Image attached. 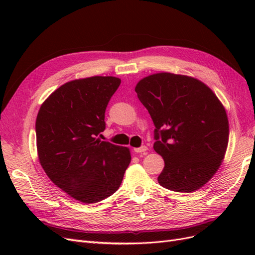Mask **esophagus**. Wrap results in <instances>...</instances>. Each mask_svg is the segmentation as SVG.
<instances>
[{
	"mask_svg": "<svg viewBox=\"0 0 255 255\" xmlns=\"http://www.w3.org/2000/svg\"><path fill=\"white\" fill-rule=\"evenodd\" d=\"M146 150H148V146H146V145H141V146H139V148L134 149V151L136 153H144Z\"/></svg>",
	"mask_w": 255,
	"mask_h": 255,
	"instance_id": "1",
	"label": "esophagus"
}]
</instances>
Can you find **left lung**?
<instances>
[{"label":"left lung","mask_w":255,"mask_h":255,"mask_svg":"<svg viewBox=\"0 0 255 255\" xmlns=\"http://www.w3.org/2000/svg\"><path fill=\"white\" fill-rule=\"evenodd\" d=\"M135 91L153 120V148L164 158L157 180L177 192L201 188L218 170L229 142L225 107L204 83L169 72L145 76Z\"/></svg>","instance_id":"left-lung-1"}]
</instances>
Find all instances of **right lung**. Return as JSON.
Masks as SVG:
<instances>
[{
	"label": "right lung",
	"mask_w": 255,
	"mask_h": 255,
	"mask_svg": "<svg viewBox=\"0 0 255 255\" xmlns=\"http://www.w3.org/2000/svg\"><path fill=\"white\" fill-rule=\"evenodd\" d=\"M121 80L91 76L52 92L36 119L37 152L49 179L73 199L97 203L121 185L130 163L127 146L100 140L105 110Z\"/></svg>",
	"instance_id": "1"
}]
</instances>
